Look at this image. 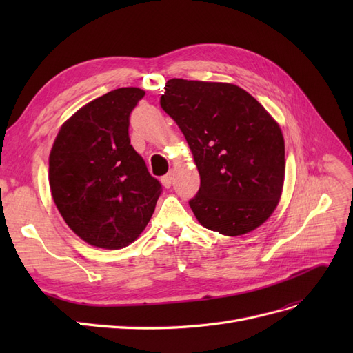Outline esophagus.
Segmentation results:
<instances>
[{"mask_svg": "<svg viewBox=\"0 0 353 353\" xmlns=\"http://www.w3.org/2000/svg\"><path fill=\"white\" fill-rule=\"evenodd\" d=\"M172 179H174V174H172V172H168L166 175H163L162 178H160V181H162L163 187H166V188H169L170 184H172Z\"/></svg>", "mask_w": 353, "mask_h": 353, "instance_id": "obj_1", "label": "esophagus"}]
</instances>
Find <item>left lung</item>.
Segmentation results:
<instances>
[{
    "instance_id": "obj_1",
    "label": "left lung",
    "mask_w": 353,
    "mask_h": 353,
    "mask_svg": "<svg viewBox=\"0 0 353 353\" xmlns=\"http://www.w3.org/2000/svg\"><path fill=\"white\" fill-rule=\"evenodd\" d=\"M162 109L183 131L200 174L190 208L223 236L250 232L281 197L285 160L279 123L237 85L169 79Z\"/></svg>"
}]
</instances>
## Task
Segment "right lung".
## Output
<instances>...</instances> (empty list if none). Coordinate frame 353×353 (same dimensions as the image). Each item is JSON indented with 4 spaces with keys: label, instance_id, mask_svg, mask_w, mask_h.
<instances>
[{
    "label": "right lung",
    "instance_id": "add662e5",
    "mask_svg": "<svg viewBox=\"0 0 353 353\" xmlns=\"http://www.w3.org/2000/svg\"><path fill=\"white\" fill-rule=\"evenodd\" d=\"M140 88H117L68 119L50 153L52 200L69 228L95 248L122 249L147 227L162 185L130 140Z\"/></svg>",
    "mask_w": 353,
    "mask_h": 353
}]
</instances>
